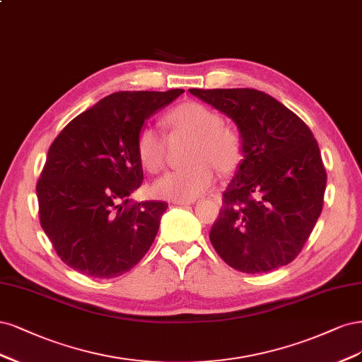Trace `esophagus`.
<instances>
[{
	"mask_svg": "<svg viewBox=\"0 0 362 362\" xmlns=\"http://www.w3.org/2000/svg\"><path fill=\"white\" fill-rule=\"evenodd\" d=\"M195 203L194 200H173V204H177V206H188Z\"/></svg>",
	"mask_w": 362,
	"mask_h": 362,
	"instance_id": "34e87169",
	"label": "esophagus"
}]
</instances>
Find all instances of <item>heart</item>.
<instances>
[{"instance_id": "b5f03b06", "label": "heart", "mask_w": 362, "mask_h": 362, "mask_svg": "<svg viewBox=\"0 0 362 362\" xmlns=\"http://www.w3.org/2000/svg\"><path fill=\"white\" fill-rule=\"evenodd\" d=\"M170 135L189 136L186 147L188 165L170 171L153 183L156 197L167 200H194L211 189L215 170L221 174L235 173L243 160V136L235 126L223 122L221 114L200 102H183L164 117ZM136 155L141 165L156 173L165 162V138L150 126L136 134Z\"/></svg>"}]
</instances>
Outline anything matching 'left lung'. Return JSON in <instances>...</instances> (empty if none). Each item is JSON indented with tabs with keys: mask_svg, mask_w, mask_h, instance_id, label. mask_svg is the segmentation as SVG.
<instances>
[{
	"mask_svg": "<svg viewBox=\"0 0 362 362\" xmlns=\"http://www.w3.org/2000/svg\"><path fill=\"white\" fill-rule=\"evenodd\" d=\"M238 124L245 156L211 228L215 251L233 269L271 272L293 262L323 209L326 170L310 127L281 102L254 88H191Z\"/></svg>",
	"mask_w": 362,
	"mask_h": 362,
	"instance_id": "obj_1",
	"label": "left lung"
}]
</instances>
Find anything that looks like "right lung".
<instances>
[{
  "mask_svg": "<svg viewBox=\"0 0 362 362\" xmlns=\"http://www.w3.org/2000/svg\"><path fill=\"white\" fill-rule=\"evenodd\" d=\"M185 90L119 91L58 134L37 180L40 226L69 267L114 278L153 243L165 202H132L143 183L135 141L146 119Z\"/></svg>",
  "mask_w": 362,
  "mask_h": 362,
  "instance_id": "1",
  "label": "right lung"
}]
</instances>
